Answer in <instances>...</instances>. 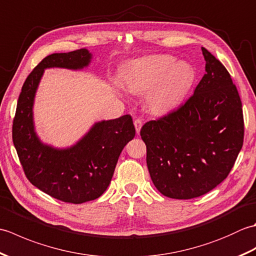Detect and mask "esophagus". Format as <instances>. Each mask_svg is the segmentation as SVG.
I'll return each instance as SVG.
<instances>
[{"label":"esophagus","mask_w":256,"mask_h":256,"mask_svg":"<svg viewBox=\"0 0 256 256\" xmlns=\"http://www.w3.org/2000/svg\"><path fill=\"white\" fill-rule=\"evenodd\" d=\"M142 120L140 118H135L134 120V126H135V130H136V133L138 134L140 131V128H142Z\"/></svg>","instance_id":"obj_1"}]
</instances>
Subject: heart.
<instances>
[{
    "label": "heart",
    "instance_id": "heart-1",
    "mask_svg": "<svg viewBox=\"0 0 256 256\" xmlns=\"http://www.w3.org/2000/svg\"><path fill=\"white\" fill-rule=\"evenodd\" d=\"M194 72L190 64L170 55H155L134 62L124 76L125 88L145 96L148 110L164 116L180 104L192 84Z\"/></svg>",
    "mask_w": 256,
    "mask_h": 256
}]
</instances>
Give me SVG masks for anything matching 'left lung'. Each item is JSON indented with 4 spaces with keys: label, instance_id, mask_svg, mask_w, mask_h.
Masks as SVG:
<instances>
[{
    "label": "left lung",
    "instance_id": "obj_1",
    "mask_svg": "<svg viewBox=\"0 0 256 256\" xmlns=\"http://www.w3.org/2000/svg\"><path fill=\"white\" fill-rule=\"evenodd\" d=\"M206 74L184 104L146 122L140 136L152 182L160 194L192 199L229 175L244 138L242 102L226 67L206 48Z\"/></svg>",
    "mask_w": 256,
    "mask_h": 256
}]
</instances>
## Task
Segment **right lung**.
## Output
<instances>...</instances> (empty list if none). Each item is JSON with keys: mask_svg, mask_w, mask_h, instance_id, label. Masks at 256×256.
Wrapping results in <instances>:
<instances>
[{"mask_svg": "<svg viewBox=\"0 0 256 256\" xmlns=\"http://www.w3.org/2000/svg\"><path fill=\"white\" fill-rule=\"evenodd\" d=\"M91 58V52L82 48L42 59L22 86L12 130L13 143L27 179L50 197L76 204L99 198L106 190L120 154L135 136L132 118L126 114L96 122L74 145L56 148L37 136L32 106L45 69L80 70L89 66Z\"/></svg>", "mask_w": 256, "mask_h": 256, "instance_id": "right-lung-1", "label": "right lung"}]
</instances>
